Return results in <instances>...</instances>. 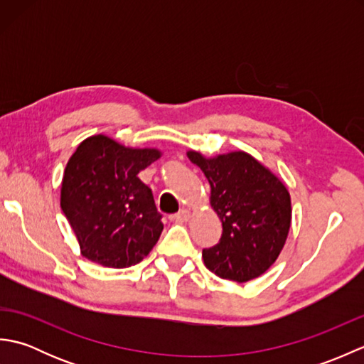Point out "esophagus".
<instances>
[{"label":"esophagus","instance_id":"obj_1","mask_svg":"<svg viewBox=\"0 0 364 364\" xmlns=\"http://www.w3.org/2000/svg\"><path fill=\"white\" fill-rule=\"evenodd\" d=\"M189 218H191L189 211H188V210H181L180 213L173 215V220H175V222H178V223H184V222H188V220H189Z\"/></svg>","mask_w":364,"mask_h":364}]
</instances>
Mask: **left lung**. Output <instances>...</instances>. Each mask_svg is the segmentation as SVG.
<instances>
[{"label":"left lung","instance_id":"8db88e82","mask_svg":"<svg viewBox=\"0 0 364 364\" xmlns=\"http://www.w3.org/2000/svg\"><path fill=\"white\" fill-rule=\"evenodd\" d=\"M188 158L210 183V203L222 222L219 244L202 253L205 266L237 283L262 275L278 258L289 233L288 189L245 151L205 158L191 150Z\"/></svg>","mask_w":364,"mask_h":364}]
</instances>
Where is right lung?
I'll return each instance as SVG.
<instances>
[{
  "instance_id": "add662e5",
  "label": "right lung",
  "mask_w": 364,
  "mask_h": 364,
  "mask_svg": "<svg viewBox=\"0 0 364 364\" xmlns=\"http://www.w3.org/2000/svg\"><path fill=\"white\" fill-rule=\"evenodd\" d=\"M159 158L156 149H129L103 134L78 145L64 170L60 208L84 258L123 269L150 253L164 225L137 173Z\"/></svg>"
}]
</instances>
